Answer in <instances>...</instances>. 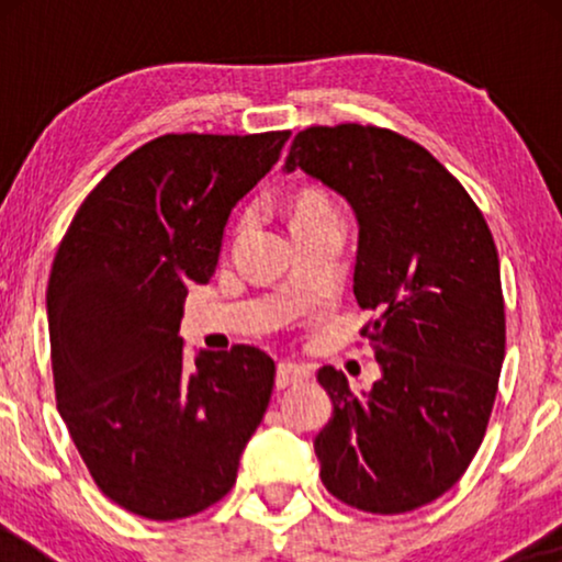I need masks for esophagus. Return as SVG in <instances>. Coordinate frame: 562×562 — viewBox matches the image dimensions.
Segmentation results:
<instances>
[{"label":"esophagus","mask_w":562,"mask_h":562,"mask_svg":"<svg viewBox=\"0 0 562 562\" xmlns=\"http://www.w3.org/2000/svg\"><path fill=\"white\" fill-rule=\"evenodd\" d=\"M310 379V371L299 363H279L276 368V389H286L291 383H302Z\"/></svg>","instance_id":"1"}]
</instances>
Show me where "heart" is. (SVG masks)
<instances>
[{
  "label": "heart",
  "mask_w": 562,
  "mask_h": 562,
  "mask_svg": "<svg viewBox=\"0 0 562 562\" xmlns=\"http://www.w3.org/2000/svg\"><path fill=\"white\" fill-rule=\"evenodd\" d=\"M327 217H335V210L322 191L306 189L302 194H296L294 202H291V222H294V227L310 225V222H319Z\"/></svg>",
  "instance_id": "heart-1"
}]
</instances>
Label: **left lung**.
Returning <instances> with one entry per match:
<instances>
[{"mask_svg": "<svg viewBox=\"0 0 562 562\" xmlns=\"http://www.w3.org/2000/svg\"><path fill=\"white\" fill-rule=\"evenodd\" d=\"M340 194L358 220L360 329L381 379L356 396L319 368L333 419L314 437L327 491L371 514L419 509L479 452L504 363L498 252L456 176L409 137L373 125L306 127L283 164Z\"/></svg>", "mask_w": 562, "mask_h": 562, "instance_id": "left-lung-1", "label": "left lung"}]
</instances>
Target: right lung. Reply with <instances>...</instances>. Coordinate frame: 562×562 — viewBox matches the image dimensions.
Here are the masks:
<instances>
[{"label":"right lung","mask_w":562,"mask_h":562,"mask_svg":"<svg viewBox=\"0 0 562 562\" xmlns=\"http://www.w3.org/2000/svg\"><path fill=\"white\" fill-rule=\"evenodd\" d=\"M289 135H160L91 189L58 245L45 294L58 412L102 494L137 517L220 502L271 402L263 350L187 366L179 327L189 283L212 279L229 214Z\"/></svg>","instance_id":"obj_1"}]
</instances>
